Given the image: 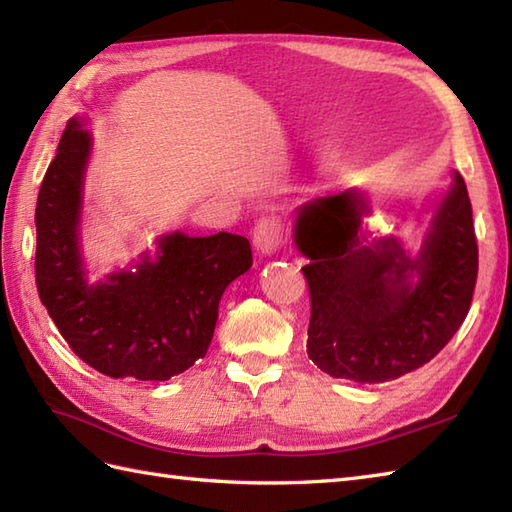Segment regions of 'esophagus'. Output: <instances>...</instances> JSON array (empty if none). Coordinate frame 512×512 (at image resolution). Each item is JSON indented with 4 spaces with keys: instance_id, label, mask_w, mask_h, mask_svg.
I'll return each instance as SVG.
<instances>
[{
    "instance_id": "obj_1",
    "label": "esophagus",
    "mask_w": 512,
    "mask_h": 512,
    "mask_svg": "<svg viewBox=\"0 0 512 512\" xmlns=\"http://www.w3.org/2000/svg\"><path fill=\"white\" fill-rule=\"evenodd\" d=\"M283 242V233H281V224L275 216H266L261 218L255 229H253V246L261 255H270L275 253L277 248Z\"/></svg>"
}]
</instances>
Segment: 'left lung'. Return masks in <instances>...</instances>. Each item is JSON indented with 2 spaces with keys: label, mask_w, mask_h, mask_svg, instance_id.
<instances>
[{
  "label": "left lung",
  "mask_w": 512,
  "mask_h": 512,
  "mask_svg": "<svg viewBox=\"0 0 512 512\" xmlns=\"http://www.w3.org/2000/svg\"><path fill=\"white\" fill-rule=\"evenodd\" d=\"M366 213L358 189L314 198L296 213L294 242L310 259L301 268L312 299L310 360L331 377L382 384L454 338L471 307L478 242L458 172L414 259L395 237L368 242Z\"/></svg>",
  "instance_id": "left-lung-1"
}]
</instances>
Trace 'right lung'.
I'll list each match as a JSON object with an SVG mask.
<instances>
[{
	"label": "right lung",
	"instance_id": "obj_1",
	"mask_svg": "<svg viewBox=\"0 0 512 512\" xmlns=\"http://www.w3.org/2000/svg\"><path fill=\"white\" fill-rule=\"evenodd\" d=\"M91 135L71 120L37 198L34 275L47 314L78 358L109 377L165 382L205 358L218 305L253 266L246 237L163 235L154 259L89 283L78 227Z\"/></svg>",
	"mask_w": 512,
	"mask_h": 512
}]
</instances>
